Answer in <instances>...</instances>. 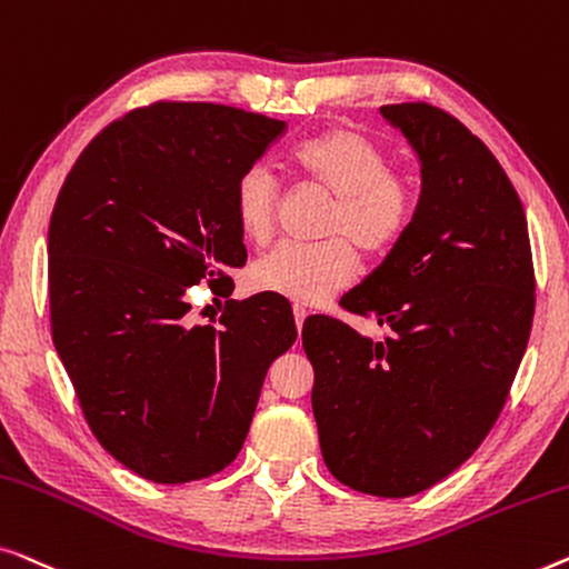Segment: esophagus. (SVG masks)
<instances>
[{"instance_id": "34e87169", "label": "esophagus", "mask_w": 569, "mask_h": 569, "mask_svg": "<svg viewBox=\"0 0 569 569\" xmlns=\"http://www.w3.org/2000/svg\"><path fill=\"white\" fill-rule=\"evenodd\" d=\"M293 319H296V330H303V322H307V309L293 307Z\"/></svg>"}]
</instances>
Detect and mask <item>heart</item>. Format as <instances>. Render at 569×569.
Returning <instances> with one entry per match:
<instances>
[{"instance_id": "1", "label": "heart", "mask_w": 569, "mask_h": 569, "mask_svg": "<svg viewBox=\"0 0 569 569\" xmlns=\"http://www.w3.org/2000/svg\"><path fill=\"white\" fill-rule=\"evenodd\" d=\"M291 162L309 186L335 198L322 227L330 242L276 247L250 268V283L296 307H317L356 278L353 249L371 260L395 250L410 229L415 196L410 182L389 170L387 151L350 126L303 139ZM278 206L276 174L266 164L244 170L234 188V216L250 242L266 244L273 237Z\"/></svg>"}]
</instances>
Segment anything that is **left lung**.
Listing matches in <instances>:
<instances>
[{
	"mask_svg": "<svg viewBox=\"0 0 569 569\" xmlns=\"http://www.w3.org/2000/svg\"><path fill=\"white\" fill-rule=\"evenodd\" d=\"M420 162L410 229L342 307L376 317L383 342L340 319L303 322L327 469L379 498H410L459 469L506 405L533 322L526 213L492 151L426 102L383 106Z\"/></svg>",
	"mask_w": 569,
	"mask_h": 569,
	"instance_id": "obj_1",
	"label": "left lung"
}]
</instances>
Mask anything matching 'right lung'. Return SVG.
Instances as JSON below:
<instances>
[{
    "label": "right lung",
    "mask_w": 569,
    "mask_h": 569,
    "mask_svg": "<svg viewBox=\"0 0 569 569\" xmlns=\"http://www.w3.org/2000/svg\"><path fill=\"white\" fill-rule=\"evenodd\" d=\"M286 121L213 102H154L94 136L48 227L53 346L92 433L143 479L182 485L237 459L270 363L296 340L291 303L231 301L193 325L188 288H234L244 170Z\"/></svg>",
    "instance_id": "1"
}]
</instances>
